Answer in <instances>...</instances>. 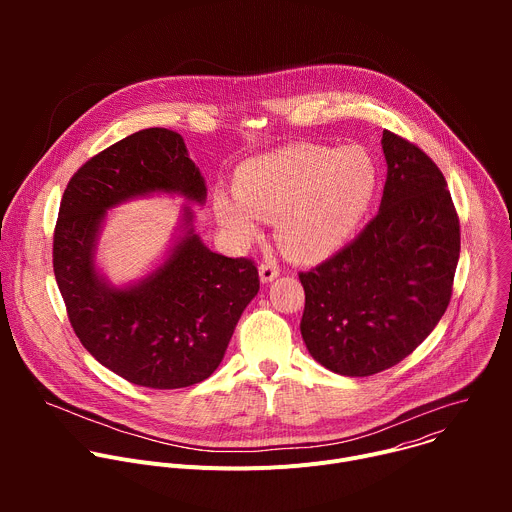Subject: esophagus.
<instances>
[{
  "mask_svg": "<svg viewBox=\"0 0 512 512\" xmlns=\"http://www.w3.org/2000/svg\"><path fill=\"white\" fill-rule=\"evenodd\" d=\"M259 275H261L263 283H269L279 275V265L275 261H263L259 265Z\"/></svg>",
  "mask_w": 512,
  "mask_h": 512,
  "instance_id": "obj_1",
  "label": "esophagus"
}]
</instances>
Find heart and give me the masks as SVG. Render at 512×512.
<instances>
[{"label": "heart", "mask_w": 512, "mask_h": 512, "mask_svg": "<svg viewBox=\"0 0 512 512\" xmlns=\"http://www.w3.org/2000/svg\"><path fill=\"white\" fill-rule=\"evenodd\" d=\"M237 196L218 194L221 225L241 239L257 235L259 218H277L281 247L302 261L334 253L358 227L377 190V166L362 148L298 143L249 160L237 174Z\"/></svg>", "instance_id": "heart-1"}]
</instances>
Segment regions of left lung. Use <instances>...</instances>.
Segmentation results:
<instances>
[{"instance_id": "1", "label": "left lung", "mask_w": 512, "mask_h": 512, "mask_svg": "<svg viewBox=\"0 0 512 512\" xmlns=\"http://www.w3.org/2000/svg\"><path fill=\"white\" fill-rule=\"evenodd\" d=\"M381 208L338 253L300 271V330L332 373L369 377L395 367L442 320L460 257L448 182L409 139L385 129Z\"/></svg>"}]
</instances>
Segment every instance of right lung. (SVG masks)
I'll use <instances>...</instances> for the list:
<instances>
[{
    "label": "right lung",
    "instance_id": "obj_1",
    "mask_svg": "<svg viewBox=\"0 0 512 512\" xmlns=\"http://www.w3.org/2000/svg\"><path fill=\"white\" fill-rule=\"evenodd\" d=\"M156 190L198 202L206 196L178 133L141 129L93 156L62 194L52 265L70 326L103 367L139 387L180 389L208 379L221 364L243 310L257 296L259 271L249 257L208 251L190 229L137 287L105 285L93 265L105 210Z\"/></svg>",
    "mask_w": 512,
    "mask_h": 512
}]
</instances>
